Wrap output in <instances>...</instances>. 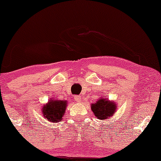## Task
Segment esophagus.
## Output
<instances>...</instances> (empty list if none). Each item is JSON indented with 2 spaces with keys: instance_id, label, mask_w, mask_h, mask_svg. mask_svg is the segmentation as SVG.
<instances>
[{
  "instance_id": "34e87169",
  "label": "esophagus",
  "mask_w": 161,
  "mask_h": 161,
  "mask_svg": "<svg viewBox=\"0 0 161 161\" xmlns=\"http://www.w3.org/2000/svg\"><path fill=\"white\" fill-rule=\"evenodd\" d=\"M81 99H82V97H81L80 96H75V100L77 102H80Z\"/></svg>"
}]
</instances>
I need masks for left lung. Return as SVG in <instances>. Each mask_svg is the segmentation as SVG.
Here are the masks:
<instances>
[{
  "mask_svg": "<svg viewBox=\"0 0 161 161\" xmlns=\"http://www.w3.org/2000/svg\"><path fill=\"white\" fill-rule=\"evenodd\" d=\"M116 103L106 98L99 99L97 103L91 104V110L98 119L104 121L114 116L116 111Z\"/></svg>",
  "mask_w": 161,
  "mask_h": 161,
  "instance_id": "left-lung-1",
  "label": "left lung"
}]
</instances>
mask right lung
I'll use <instances>...</instances> for the list:
<instances>
[{
	"mask_svg": "<svg viewBox=\"0 0 161 161\" xmlns=\"http://www.w3.org/2000/svg\"><path fill=\"white\" fill-rule=\"evenodd\" d=\"M67 107L66 100H50L46 105L42 108L43 115L47 121L50 122H61L63 119V115L65 113Z\"/></svg>",
	"mask_w": 161,
	"mask_h": 161,
	"instance_id": "obj_1",
	"label": "right lung"
}]
</instances>
